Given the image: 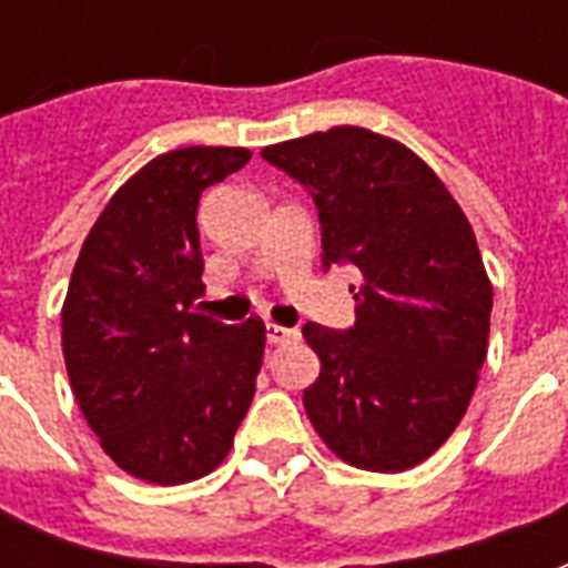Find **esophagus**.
I'll list each match as a JSON object with an SVG mask.
<instances>
[{
	"label": "esophagus",
	"instance_id": "34e87169",
	"mask_svg": "<svg viewBox=\"0 0 568 568\" xmlns=\"http://www.w3.org/2000/svg\"><path fill=\"white\" fill-rule=\"evenodd\" d=\"M297 328H283V325H273L267 322V344H288V341H295Z\"/></svg>",
	"mask_w": 568,
	"mask_h": 568
}]
</instances>
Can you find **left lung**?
Segmentation results:
<instances>
[{
  "label": "left lung",
  "instance_id": "8db88e82",
  "mask_svg": "<svg viewBox=\"0 0 568 568\" xmlns=\"http://www.w3.org/2000/svg\"><path fill=\"white\" fill-rule=\"evenodd\" d=\"M307 187L322 264L362 273L356 325H304L322 371L304 389L320 438L344 463L407 471L450 438L487 358L493 285L475 231L426 161L365 128L267 145Z\"/></svg>",
  "mask_w": 568,
  "mask_h": 568
}]
</instances>
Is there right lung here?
<instances>
[{
    "instance_id": "add662e5",
    "label": "right lung",
    "mask_w": 568,
    "mask_h": 568,
    "mask_svg": "<svg viewBox=\"0 0 568 568\" xmlns=\"http://www.w3.org/2000/svg\"><path fill=\"white\" fill-rule=\"evenodd\" d=\"M252 151L158 154L105 203L63 301V358L88 426L118 468L175 487L234 444L264 358V322L224 325L203 295L197 203Z\"/></svg>"
}]
</instances>
